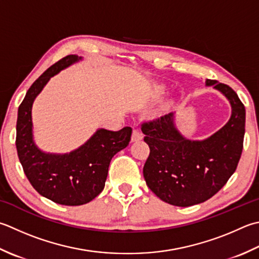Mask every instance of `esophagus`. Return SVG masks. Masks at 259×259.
I'll list each match as a JSON object with an SVG mask.
<instances>
[{"instance_id":"obj_1","label":"esophagus","mask_w":259,"mask_h":259,"mask_svg":"<svg viewBox=\"0 0 259 259\" xmlns=\"http://www.w3.org/2000/svg\"><path fill=\"white\" fill-rule=\"evenodd\" d=\"M141 139H143V134L138 129H135L133 131V136H131V141H139Z\"/></svg>"}]
</instances>
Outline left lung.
Here are the masks:
<instances>
[{"instance_id":"1","label":"left lung","mask_w":259,"mask_h":259,"mask_svg":"<svg viewBox=\"0 0 259 259\" xmlns=\"http://www.w3.org/2000/svg\"><path fill=\"white\" fill-rule=\"evenodd\" d=\"M229 100L231 116L204 140L184 138L176 129L174 113L141 124L150 153L144 166L147 186L160 200L191 206L209 200L227 183L239 163L244 147L245 106L230 86L206 79Z\"/></svg>"}]
</instances>
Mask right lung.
<instances>
[{
    "label": "right lung",
    "mask_w": 259,
    "mask_h": 259,
    "mask_svg": "<svg viewBox=\"0 0 259 259\" xmlns=\"http://www.w3.org/2000/svg\"><path fill=\"white\" fill-rule=\"evenodd\" d=\"M82 57L68 55L39 76L30 86L18 110L17 145L23 171L33 189L55 203L82 205L103 191L112 157L129 145L133 129H99L69 154H47L35 146L32 136V103L50 77L78 62Z\"/></svg>",
    "instance_id": "right-lung-1"
}]
</instances>
